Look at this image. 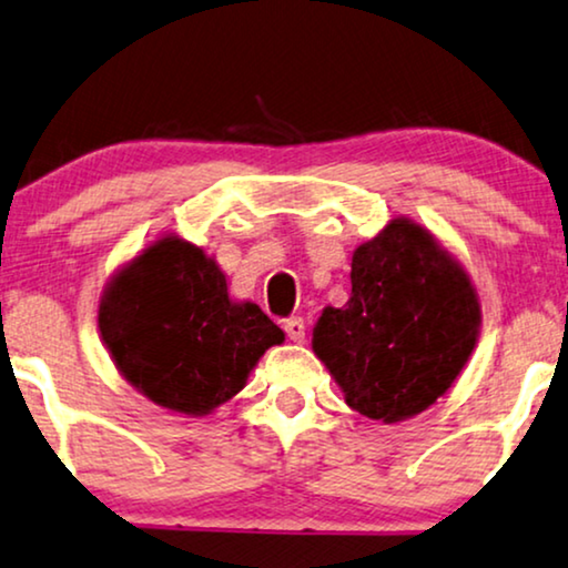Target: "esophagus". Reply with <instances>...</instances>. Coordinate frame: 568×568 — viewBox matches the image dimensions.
<instances>
[{"label":"esophagus","instance_id":"esophagus-1","mask_svg":"<svg viewBox=\"0 0 568 568\" xmlns=\"http://www.w3.org/2000/svg\"><path fill=\"white\" fill-rule=\"evenodd\" d=\"M283 329H285V335L293 339V343H304L306 339V324L301 316H291V320H285Z\"/></svg>","mask_w":568,"mask_h":568}]
</instances>
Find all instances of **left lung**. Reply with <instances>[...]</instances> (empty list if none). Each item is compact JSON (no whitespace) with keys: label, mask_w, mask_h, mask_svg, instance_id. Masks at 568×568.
<instances>
[{"label":"left lung","mask_w":568,"mask_h":568,"mask_svg":"<svg viewBox=\"0 0 568 568\" xmlns=\"http://www.w3.org/2000/svg\"><path fill=\"white\" fill-rule=\"evenodd\" d=\"M351 301L327 306L314 353L345 403L397 423L434 405L470 358L480 304L465 270L407 217L355 248Z\"/></svg>","instance_id":"left-lung-1"}]
</instances>
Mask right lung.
Here are the masks:
<instances>
[{
  "label": "right lung",
  "instance_id": "add662e5",
  "mask_svg": "<svg viewBox=\"0 0 568 568\" xmlns=\"http://www.w3.org/2000/svg\"><path fill=\"white\" fill-rule=\"evenodd\" d=\"M98 327L132 387L186 415H207L244 389L264 351L285 339L260 306L233 304L217 264L176 236L111 280Z\"/></svg>",
  "mask_w": 568,
  "mask_h": 568
}]
</instances>
